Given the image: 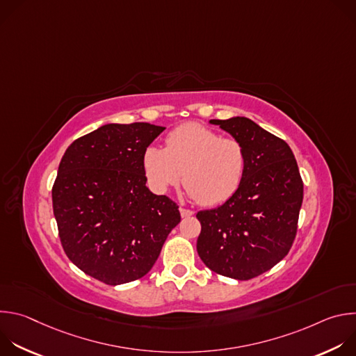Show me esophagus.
<instances>
[{
    "label": "esophagus",
    "mask_w": 356,
    "mask_h": 356,
    "mask_svg": "<svg viewBox=\"0 0 356 356\" xmlns=\"http://www.w3.org/2000/svg\"><path fill=\"white\" fill-rule=\"evenodd\" d=\"M194 213L191 211V210H187V209H183V207H180V216L183 217V218H186V217H191Z\"/></svg>",
    "instance_id": "1"
}]
</instances>
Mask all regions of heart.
Instances as JSON below:
<instances>
[{"label": "heart", "instance_id": "heart-1", "mask_svg": "<svg viewBox=\"0 0 356 356\" xmlns=\"http://www.w3.org/2000/svg\"><path fill=\"white\" fill-rule=\"evenodd\" d=\"M142 168L149 187L166 193L181 181L187 195L204 206L228 201L246 173V152L235 138H222L201 124H184L169 132L166 147L143 150Z\"/></svg>", "mask_w": 356, "mask_h": 356}]
</instances>
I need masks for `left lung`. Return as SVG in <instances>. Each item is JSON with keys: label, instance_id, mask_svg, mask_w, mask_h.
<instances>
[{"label": "left lung", "instance_id": "obj_1", "mask_svg": "<svg viewBox=\"0 0 356 356\" xmlns=\"http://www.w3.org/2000/svg\"><path fill=\"white\" fill-rule=\"evenodd\" d=\"M246 152V173L222 206L198 211L197 252L213 272L257 277L290 250L302 202V180L290 146L245 117L211 120Z\"/></svg>", "mask_w": 356, "mask_h": 356}]
</instances>
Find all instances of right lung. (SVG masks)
<instances>
[{
    "label": "right lung",
    "instance_id": "obj_1",
    "mask_svg": "<svg viewBox=\"0 0 356 356\" xmlns=\"http://www.w3.org/2000/svg\"><path fill=\"white\" fill-rule=\"evenodd\" d=\"M163 127L107 124L65 152L52 188L54 214L69 259L110 286L145 276L159 258L179 207L146 187L143 150Z\"/></svg>",
    "mask_w": 356,
    "mask_h": 356
}]
</instances>
